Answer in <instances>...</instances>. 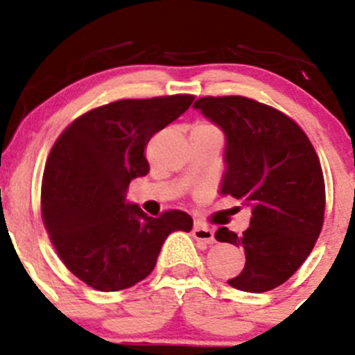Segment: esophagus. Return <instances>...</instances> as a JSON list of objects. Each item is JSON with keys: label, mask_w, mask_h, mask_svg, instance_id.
<instances>
[{"label": "esophagus", "mask_w": 355, "mask_h": 355, "mask_svg": "<svg viewBox=\"0 0 355 355\" xmlns=\"http://www.w3.org/2000/svg\"><path fill=\"white\" fill-rule=\"evenodd\" d=\"M192 237L196 241L202 242V244H213L214 242V232L211 228L204 227V225L196 223L194 228H192Z\"/></svg>", "instance_id": "1"}]
</instances>
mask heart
Listing matches in <instances>:
<instances>
[{"label": "heart", "mask_w": 355, "mask_h": 355, "mask_svg": "<svg viewBox=\"0 0 355 355\" xmlns=\"http://www.w3.org/2000/svg\"><path fill=\"white\" fill-rule=\"evenodd\" d=\"M199 125H200V127H206V128H214L213 125H209V123H199Z\"/></svg>", "instance_id": "obj_1"}]
</instances>
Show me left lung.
<instances>
[{"label":"left lung","mask_w":355,"mask_h":355,"mask_svg":"<svg viewBox=\"0 0 355 355\" xmlns=\"http://www.w3.org/2000/svg\"><path fill=\"white\" fill-rule=\"evenodd\" d=\"M204 116L223 130L221 196L250 209V227L239 237L220 227L214 239L244 247L245 266L228 285L268 292L285 284L307 259L324 216L320 159L302 128L287 114L242 96L200 98Z\"/></svg>","instance_id":"1"}]
</instances>
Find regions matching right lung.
<instances>
[{"instance_id":"right-lung-1","label":"right lung","mask_w":355,"mask_h":355,"mask_svg":"<svg viewBox=\"0 0 355 355\" xmlns=\"http://www.w3.org/2000/svg\"><path fill=\"white\" fill-rule=\"evenodd\" d=\"M194 101L191 94L121 99L71 121L53 146L41 213L60 259L78 280L116 292L144 280L171 232L192 230L184 211L151 218L128 202L134 178L149 173L146 146Z\"/></svg>"}]
</instances>
